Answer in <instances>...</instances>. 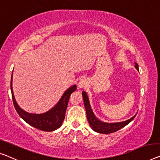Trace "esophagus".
<instances>
[{
  "label": "esophagus",
  "instance_id": "esophagus-1",
  "mask_svg": "<svg viewBox=\"0 0 160 160\" xmlns=\"http://www.w3.org/2000/svg\"><path fill=\"white\" fill-rule=\"evenodd\" d=\"M88 82L86 79H82L81 80L79 83H78V88H80V89H82V88H85L88 86Z\"/></svg>",
  "mask_w": 160,
  "mask_h": 160
}]
</instances>
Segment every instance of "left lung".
<instances>
[{"mask_svg":"<svg viewBox=\"0 0 160 160\" xmlns=\"http://www.w3.org/2000/svg\"><path fill=\"white\" fill-rule=\"evenodd\" d=\"M135 68L139 70V65L137 63H135ZM82 98H83V101H84V105L85 111H86L87 114V119L88 122L90 123V126H91L92 130H94L95 132L100 133H111L117 132L118 130L121 129L123 127H124L125 126L128 124L131 121H132L133 118H135V116H133L132 118H131L128 120H126L125 121H122V122H118V123H105L103 121H100L99 119H98L95 117L93 112H92L91 107L90 106V102L88 97L87 95L86 92L83 91L82 92Z\"/></svg>","mask_w":160,"mask_h":160,"instance_id":"obj_1","label":"left lung"}]
</instances>
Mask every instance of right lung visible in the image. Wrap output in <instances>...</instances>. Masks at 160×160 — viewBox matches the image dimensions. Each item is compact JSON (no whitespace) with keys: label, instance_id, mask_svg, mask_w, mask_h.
Here are the masks:
<instances>
[{"label":"right lung","instance_id":"add662e5","mask_svg":"<svg viewBox=\"0 0 160 160\" xmlns=\"http://www.w3.org/2000/svg\"><path fill=\"white\" fill-rule=\"evenodd\" d=\"M12 76H13V74L11 75V80L12 99H13L14 107L21 118L23 119L30 126L37 128V129L44 131V132H52V131L57 130V128L60 127L65 117V113L70 95L77 89L76 85H74L72 87L68 88L64 92L63 95L58 103L55 105V106H54L46 113L40 114L30 113L21 109L16 103L13 95V88H12Z\"/></svg>","mask_w":160,"mask_h":160}]
</instances>
